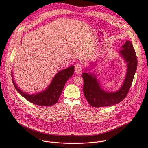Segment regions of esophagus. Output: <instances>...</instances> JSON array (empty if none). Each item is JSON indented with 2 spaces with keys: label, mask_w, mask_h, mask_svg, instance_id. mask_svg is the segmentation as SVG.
Returning a JSON list of instances; mask_svg holds the SVG:
<instances>
[{
  "label": "esophagus",
  "mask_w": 148,
  "mask_h": 148,
  "mask_svg": "<svg viewBox=\"0 0 148 148\" xmlns=\"http://www.w3.org/2000/svg\"><path fill=\"white\" fill-rule=\"evenodd\" d=\"M82 71V66L80 64H79V63H77V64H76L75 65V73L78 74L79 73H81Z\"/></svg>",
  "instance_id": "1"
}]
</instances>
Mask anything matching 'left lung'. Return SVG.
<instances>
[{
	"label": "left lung",
	"mask_w": 148,
	"mask_h": 148,
	"mask_svg": "<svg viewBox=\"0 0 148 148\" xmlns=\"http://www.w3.org/2000/svg\"><path fill=\"white\" fill-rule=\"evenodd\" d=\"M119 53L127 62V73L121 88L115 92H108L101 87L96 76L91 73H82L83 92L87 101L93 107H108L121 102L127 95L137 69V57L132 43L126 41Z\"/></svg>",
	"instance_id": "1"
}]
</instances>
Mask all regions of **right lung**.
<instances>
[{
    "label": "right lung",
    "instance_id": "right-lung-1",
    "mask_svg": "<svg viewBox=\"0 0 148 148\" xmlns=\"http://www.w3.org/2000/svg\"><path fill=\"white\" fill-rule=\"evenodd\" d=\"M74 66H71L59 71L53 78L49 86L44 91L36 94H28L23 92L17 86L12 73L13 85L19 94L26 99L40 106L49 107L56 103L67 80L73 75Z\"/></svg>",
    "mask_w": 148,
    "mask_h": 148
}]
</instances>
